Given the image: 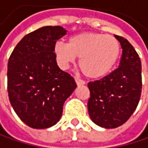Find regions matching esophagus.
Wrapping results in <instances>:
<instances>
[{
  "mask_svg": "<svg viewBox=\"0 0 148 148\" xmlns=\"http://www.w3.org/2000/svg\"><path fill=\"white\" fill-rule=\"evenodd\" d=\"M75 81H76L77 85H78V86H79V85H84V84H85V81L82 80V79H79V78H75Z\"/></svg>",
  "mask_w": 148,
  "mask_h": 148,
  "instance_id": "34e87169",
  "label": "esophagus"
}]
</instances>
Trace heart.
<instances>
[{
  "mask_svg": "<svg viewBox=\"0 0 148 148\" xmlns=\"http://www.w3.org/2000/svg\"><path fill=\"white\" fill-rule=\"evenodd\" d=\"M54 53L61 68L67 69L78 57L84 75L99 79L115 66L120 54V44L113 36L87 32L70 37L68 44L57 42Z\"/></svg>",
  "mask_w": 148,
  "mask_h": 148,
  "instance_id": "heart-1",
  "label": "heart"
}]
</instances>
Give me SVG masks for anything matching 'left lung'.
<instances>
[{
	"label": "left lung",
	"instance_id": "1",
	"mask_svg": "<svg viewBox=\"0 0 148 148\" xmlns=\"http://www.w3.org/2000/svg\"><path fill=\"white\" fill-rule=\"evenodd\" d=\"M122 48L119 66L99 80L88 82V101L91 120L104 128H116L126 123L136 110L141 96V60L134 47L115 35Z\"/></svg>",
	"mask_w": 148,
	"mask_h": 148
}]
</instances>
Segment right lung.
<instances>
[{"label":"right lung","instance_id":"1","mask_svg":"<svg viewBox=\"0 0 148 148\" xmlns=\"http://www.w3.org/2000/svg\"><path fill=\"white\" fill-rule=\"evenodd\" d=\"M61 26H45L25 35L8 62V94L16 114L27 126L44 129L62 115L65 100L77 88L56 61L54 45L66 34Z\"/></svg>","mask_w":148,"mask_h":148}]
</instances>
